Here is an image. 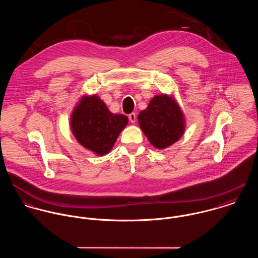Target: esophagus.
I'll use <instances>...</instances> for the list:
<instances>
[{"mask_svg":"<svg viewBox=\"0 0 258 258\" xmlns=\"http://www.w3.org/2000/svg\"><path fill=\"white\" fill-rule=\"evenodd\" d=\"M129 120L132 122V123H135L136 122V119H137V117H136V114L135 113H131V114H129Z\"/></svg>","mask_w":258,"mask_h":258,"instance_id":"34e87169","label":"esophagus"}]
</instances>
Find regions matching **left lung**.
Here are the masks:
<instances>
[{"mask_svg": "<svg viewBox=\"0 0 258 258\" xmlns=\"http://www.w3.org/2000/svg\"><path fill=\"white\" fill-rule=\"evenodd\" d=\"M138 121L151 144L158 149L167 148L184 133L183 114L174 99L165 94L156 95L139 113Z\"/></svg>", "mask_w": 258, "mask_h": 258, "instance_id": "left-lung-1", "label": "left lung"}]
</instances>
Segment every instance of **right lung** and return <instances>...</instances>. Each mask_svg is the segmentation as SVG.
Returning <instances> with one entry per match:
<instances>
[{
	"instance_id": "right-lung-1",
	"label": "right lung",
	"mask_w": 258,
	"mask_h": 258,
	"mask_svg": "<svg viewBox=\"0 0 258 258\" xmlns=\"http://www.w3.org/2000/svg\"><path fill=\"white\" fill-rule=\"evenodd\" d=\"M127 123V116L111 113L96 95L84 96L71 117V128L76 139L98 156L112 149Z\"/></svg>"
}]
</instances>
